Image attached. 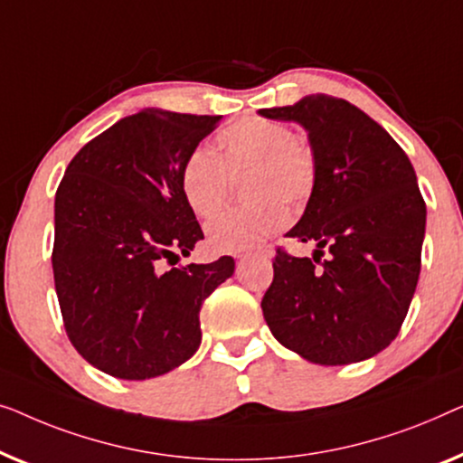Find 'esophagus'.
I'll return each mask as SVG.
<instances>
[{
  "instance_id": "obj_1",
  "label": "esophagus",
  "mask_w": 463,
  "mask_h": 463,
  "mask_svg": "<svg viewBox=\"0 0 463 463\" xmlns=\"http://www.w3.org/2000/svg\"><path fill=\"white\" fill-rule=\"evenodd\" d=\"M239 260H243V258H247V256H243V253H241V256H237Z\"/></svg>"
}]
</instances>
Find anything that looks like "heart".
<instances>
[{
  "mask_svg": "<svg viewBox=\"0 0 463 463\" xmlns=\"http://www.w3.org/2000/svg\"><path fill=\"white\" fill-rule=\"evenodd\" d=\"M250 175L246 196L250 211L232 213L207 226L216 251H245L285 229L289 207L308 203L317 186V155L312 146L281 121L243 117L220 129L216 157L194 151L182 165V197L201 220H212L223 209L230 180Z\"/></svg>",
  "mask_w": 463,
  "mask_h": 463,
  "instance_id": "1",
  "label": "heart"
}]
</instances>
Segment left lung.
Segmentation results:
<instances>
[{
  "instance_id": "1",
  "label": "left lung",
  "mask_w": 463,
  "mask_h": 463,
  "mask_svg": "<svg viewBox=\"0 0 463 463\" xmlns=\"http://www.w3.org/2000/svg\"><path fill=\"white\" fill-rule=\"evenodd\" d=\"M260 115L299 123L318 165L315 193L288 232L317 243L316 262L279 247L262 298L266 323L310 363L371 359L399 335L418 288L426 203L411 161L380 123L344 99L310 94ZM323 249L330 258L321 263Z\"/></svg>"
}]
</instances>
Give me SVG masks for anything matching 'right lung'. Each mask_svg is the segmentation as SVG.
<instances>
[{
  "instance_id": "add662e5",
  "label": "right lung",
  "mask_w": 463,
  "mask_h": 463,
  "mask_svg": "<svg viewBox=\"0 0 463 463\" xmlns=\"http://www.w3.org/2000/svg\"><path fill=\"white\" fill-rule=\"evenodd\" d=\"M220 115L145 109L90 140L54 201L52 269L77 353L121 380L164 375L197 353L205 298L234 260L164 270L203 231L180 188L182 165Z\"/></svg>"
}]
</instances>
